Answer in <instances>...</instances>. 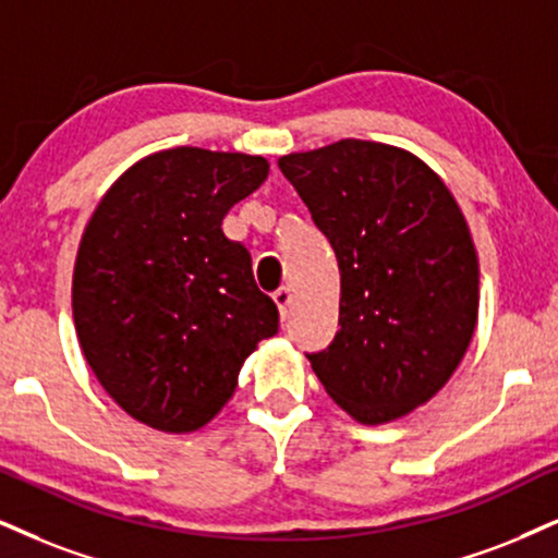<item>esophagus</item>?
Returning <instances> with one entry per match:
<instances>
[{"label": "esophagus", "instance_id": "1", "mask_svg": "<svg viewBox=\"0 0 558 558\" xmlns=\"http://www.w3.org/2000/svg\"><path fill=\"white\" fill-rule=\"evenodd\" d=\"M274 302H277L281 320H287V315H290V305H292V292L287 290V287H281V290L274 292Z\"/></svg>", "mask_w": 558, "mask_h": 558}]
</instances>
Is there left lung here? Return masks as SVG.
Masks as SVG:
<instances>
[{
	"label": "left lung",
	"mask_w": 558,
	"mask_h": 558,
	"mask_svg": "<svg viewBox=\"0 0 558 558\" xmlns=\"http://www.w3.org/2000/svg\"><path fill=\"white\" fill-rule=\"evenodd\" d=\"M341 271L339 331L307 354L336 403L385 424L450 380L478 320V258L463 211L429 165L341 140L279 157Z\"/></svg>",
	"instance_id": "8db88e82"
}]
</instances>
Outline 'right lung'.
Masks as SVG:
<instances>
[{"label":"right lung","mask_w":558,"mask_h":558,"mask_svg":"<svg viewBox=\"0 0 558 558\" xmlns=\"http://www.w3.org/2000/svg\"><path fill=\"white\" fill-rule=\"evenodd\" d=\"M268 175L258 155L175 147L123 173L80 240L72 313L98 383L160 432L209 424L245 356L279 331L251 253L222 219Z\"/></svg>","instance_id":"obj_1"}]
</instances>
